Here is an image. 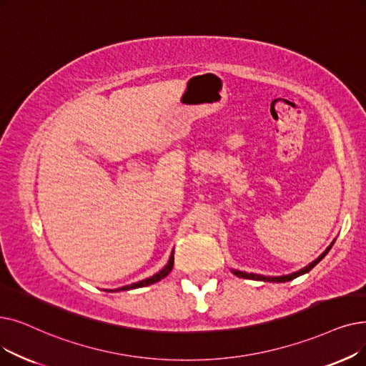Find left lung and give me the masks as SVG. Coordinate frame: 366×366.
Segmentation results:
<instances>
[{"label":"left lung","instance_id":"1","mask_svg":"<svg viewBox=\"0 0 366 366\" xmlns=\"http://www.w3.org/2000/svg\"><path fill=\"white\" fill-rule=\"evenodd\" d=\"M335 241L337 239H333L332 242H330V245L320 254L319 257H317L314 262H311L310 264H307L305 267H302V269H299V271H296V272H292V274H287V275H280V277H269V275H260V274H252V272H244V271H237V269H230L232 271V274H234L236 277H239V278H245V280H254V281H267V282H287V281H292V280H295V278H297V277H300V275H304V274H307V272H310L311 269L319 263L322 259H325V256L326 254L329 252V249L332 248V245L335 244Z\"/></svg>","mask_w":366,"mask_h":366}]
</instances>
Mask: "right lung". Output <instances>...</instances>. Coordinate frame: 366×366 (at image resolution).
<instances>
[{"label":"right lung","mask_w":366,"mask_h":366,"mask_svg":"<svg viewBox=\"0 0 366 366\" xmlns=\"http://www.w3.org/2000/svg\"><path fill=\"white\" fill-rule=\"evenodd\" d=\"M173 254H174V251H172L167 264L162 269L160 272H157L155 275H152V277H149L147 280H142L139 282H133L130 285H124V287H119V289H115V290H107V292H125V290H133V289H139V287H147V285H149V284H154L157 281L166 278L170 274L172 269H173V263H174V256H173Z\"/></svg>","instance_id":"right-lung-1"}]
</instances>
